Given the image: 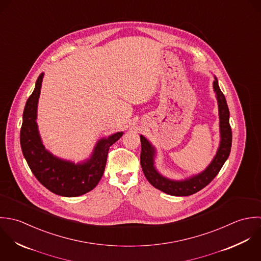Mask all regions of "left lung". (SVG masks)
<instances>
[{
	"label": "left lung",
	"instance_id": "1",
	"mask_svg": "<svg viewBox=\"0 0 261 261\" xmlns=\"http://www.w3.org/2000/svg\"><path fill=\"white\" fill-rule=\"evenodd\" d=\"M213 89L216 93V98L219 108V127H220V144L216 155L206 167L205 170L198 174H194L186 179L174 180L163 176L155 167V147L143 136L140 135L141 140V154L140 163L147 180L157 190L171 196L186 197L196 194L204 189L215 178L225 161L229 157L232 145V131L229 123V109L224 94L221 92L218 80L214 76Z\"/></svg>",
	"mask_w": 261,
	"mask_h": 261
}]
</instances>
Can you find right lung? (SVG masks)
<instances>
[{"label":"right lung","mask_w":261,"mask_h":261,"mask_svg":"<svg viewBox=\"0 0 261 261\" xmlns=\"http://www.w3.org/2000/svg\"><path fill=\"white\" fill-rule=\"evenodd\" d=\"M44 73L42 72L35 89L27 100L20 132L23 155L35 177L47 190L62 197H79L96 188L103 176L109 148L118 141L123 132L100 139L90 158L74 163L53 155L42 143L37 125V106Z\"/></svg>","instance_id":"obj_1"}]
</instances>
